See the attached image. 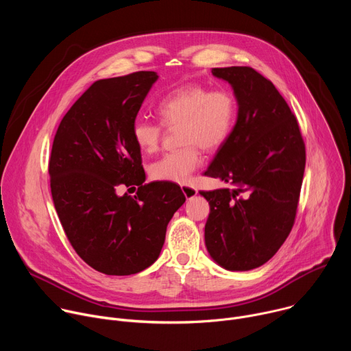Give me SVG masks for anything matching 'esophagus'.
I'll return each instance as SVG.
<instances>
[{
  "mask_svg": "<svg viewBox=\"0 0 351 351\" xmlns=\"http://www.w3.org/2000/svg\"><path fill=\"white\" fill-rule=\"evenodd\" d=\"M180 187H182V191H183V194H184V197H186L187 199L193 198V197L197 194V189H194V187H191V186L182 184Z\"/></svg>",
  "mask_w": 351,
  "mask_h": 351,
  "instance_id": "esophagus-1",
  "label": "esophagus"
}]
</instances>
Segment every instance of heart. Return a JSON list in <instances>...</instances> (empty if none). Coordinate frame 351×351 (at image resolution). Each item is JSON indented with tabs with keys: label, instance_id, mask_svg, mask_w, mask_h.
<instances>
[{
	"label": "heart",
	"instance_id": "b5f03b06",
	"mask_svg": "<svg viewBox=\"0 0 351 351\" xmlns=\"http://www.w3.org/2000/svg\"><path fill=\"white\" fill-rule=\"evenodd\" d=\"M157 112L162 125L168 128L179 125L178 140L183 145L149 165V176L161 182L186 183L202 162L198 145L206 152H214L229 138L236 122L237 106L229 91H211L199 84H186L165 95ZM132 136L144 154H153L160 147L162 128L138 118L133 123Z\"/></svg>",
	"mask_w": 351,
	"mask_h": 351
}]
</instances>
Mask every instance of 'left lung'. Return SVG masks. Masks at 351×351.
Wrapping results in <instances>:
<instances>
[{
	"label": "left lung",
	"mask_w": 351,
	"mask_h": 351,
	"mask_svg": "<svg viewBox=\"0 0 351 351\" xmlns=\"http://www.w3.org/2000/svg\"><path fill=\"white\" fill-rule=\"evenodd\" d=\"M213 75L232 86L237 118L204 173L232 189L199 191L210 204L206 247L223 269L250 271L271 260L293 228L306 147L272 82L248 66L214 68Z\"/></svg>",
	"instance_id": "left-lung-1"
}]
</instances>
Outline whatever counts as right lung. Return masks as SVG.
<instances>
[{
	"mask_svg": "<svg viewBox=\"0 0 351 351\" xmlns=\"http://www.w3.org/2000/svg\"><path fill=\"white\" fill-rule=\"evenodd\" d=\"M157 72L94 82L61 121L49 178L56 211L77 256L106 275H132L153 265L167 226L186 197L171 182L144 183L132 128ZM121 184L138 185L119 196Z\"/></svg>",
	"mask_w": 351,
	"mask_h": 351,
	"instance_id": "obj_1",
	"label": "right lung"
}]
</instances>
